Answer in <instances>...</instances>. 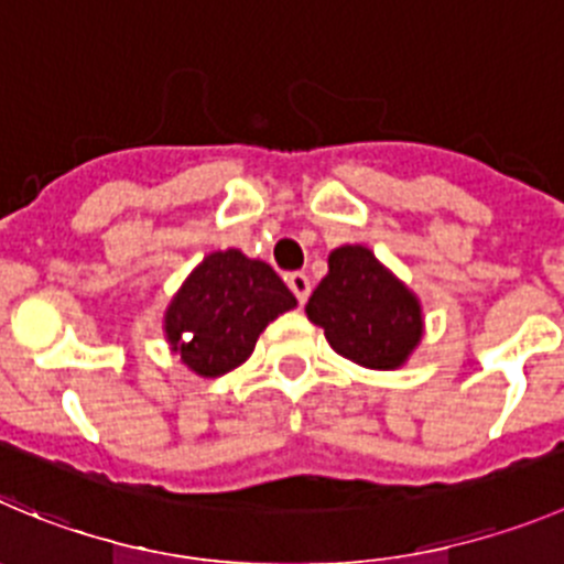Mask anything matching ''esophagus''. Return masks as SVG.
Listing matches in <instances>:
<instances>
[{"label": "esophagus", "instance_id": "obj_1", "mask_svg": "<svg viewBox=\"0 0 564 564\" xmlns=\"http://www.w3.org/2000/svg\"><path fill=\"white\" fill-rule=\"evenodd\" d=\"M289 289H292V294L297 297V303H306L308 294H312V281H308L306 272H292V275L286 278Z\"/></svg>", "mask_w": 564, "mask_h": 564}]
</instances>
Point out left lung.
I'll use <instances>...</instances> for the list:
<instances>
[{"label": "left lung", "instance_id": "1", "mask_svg": "<svg viewBox=\"0 0 564 564\" xmlns=\"http://www.w3.org/2000/svg\"><path fill=\"white\" fill-rule=\"evenodd\" d=\"M306 314L336 354L370 370L401 367L423 336L417 297L361 245L330 252Z\"/></svg>", "mask_w": 564, "mask_h": 564}]
</instances>
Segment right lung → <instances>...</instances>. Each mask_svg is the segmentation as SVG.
<instances>
[{
    "instance_id": "right-lung-1",
    "label": "right lung",
    "mask_w": 564,
    "mask_h": 564,
    "mask_svg": "<svg viewBox=\"0 0 564 564\" xmlns=\"http://www.w3.org/2000/svg\"><path fill=\"white\" fill-rule=\"evenodd\" d=\"M297 306L264 261L239 250L210 252L166 312V339L197 376L217 378L245 365L258 334Z\"/></svg>"
}]
</instances>
